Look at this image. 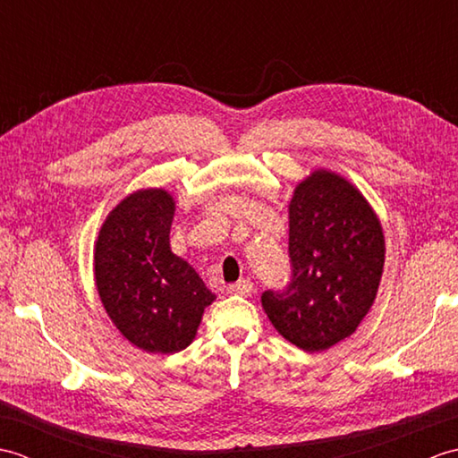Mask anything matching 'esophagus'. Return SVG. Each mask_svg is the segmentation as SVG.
<instances>
[{
	"label": "esophagus",
	"mask_w": 458,
	"mask_h": 458,
	"mask_svg": "<svg viewBox=\"0 0 458 458\" xmlns=\"http://www.w3.org/2000/svg\"><path fill=\"white\" fill-rule=\"evenodd\" d=\"M251 291H254V284H251L250 279H240L238 284H232V285L228 287V293H232V295H242V297L251 295Z\"/></svg>",
	"instance_id": "1"
}]
</instances>
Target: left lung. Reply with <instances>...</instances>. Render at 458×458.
<instances>
[{"label": "left lung", "mask_w": 458, "mask_h": 458, "mask_svg": "<svg viewBox=\"0 0 458 458\" xmlns=\"http://www.w3.org/2000/svg\"><path fill=\"white\" fill-rule=\"evenodd\" d=\"M291 281L264 291L261 307L291 344L320 352L348 338L368 315L382 279V224L364 194L317 169L289 202Z\"/></svg>", "instance_id": "1"}]
</instances>
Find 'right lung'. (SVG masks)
<instances>
[{
	"instance_id": "obj_1",
	"label": "right lung",
	"mask_w": 458,
	"mask_h": 458,
	"mask_svg": "<svg viewBox=\"0 0 458 458\" xmlns=\"http://www.w3.org/2000/svg\"><path fill=\"white\" fill-rule=\"evenodd\" d=\"M174 200L141 189L106 216L94 248L96 289L115 328L151 354H173L197 336L216 295L169 244Z\"/></svg>"
}]
</instances>
